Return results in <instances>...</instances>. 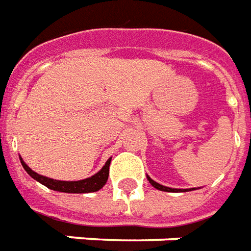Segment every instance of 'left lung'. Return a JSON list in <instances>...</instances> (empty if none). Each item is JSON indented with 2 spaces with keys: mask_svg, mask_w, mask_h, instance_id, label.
Segmentation results:
<instances>
[{
  "mask_svg": "<svg viewBox=\"0 0 251 251\" xmlns=\"http://www.w3.org/2000/svg\"><path fill=\"white\" fill-rule=\"evenodd\" d=\"M147 179L148 181L151 183V184L154 187V188H157L158 191H164V192H188V191H195V189H199V188H187V189H177V188H169V187H165V185H161V184H158V183H156L154 180L151 179L149 176L147 175Z\"/></svg>",
  "mask_w": 251,
  "mask_h": 251,
  "instance_id": "left-lung-1",
  "label": "left lung"
}]
</instances>
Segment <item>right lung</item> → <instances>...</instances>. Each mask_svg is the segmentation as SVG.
Here are the masks:
<instances>
[{
	"label": "right lung",
	"instance_id": "right-lung-1",
	"mask_svg": "<svg viewBox=\"0 0 251 251\" xmlns=\"http://www.w3.org/2000/svg\"><path fill=\"white\" fill-rule=\"evenodd\" d=\"M20 161H21V165L26 171V174L29 175L32 179L39 181L40 184L46 185L47 188L59 191V192H66V194H88V192H97L106 184V181L109 179V167L111 157L104 163L102 169L98 171L95 175H93L91 177L77 180V181H63V180H55L51 179V177H47V176L36 174L35 171H32L21 157H20Z\"/></svg>",
	"mask_w": 251,
	"mask_h": 251
}]
</instances>
